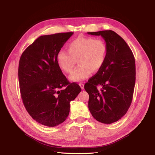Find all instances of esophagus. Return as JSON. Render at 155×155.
<instances>
[{
  "instance_id": "1",
  "label": "esophagus",
  "mask_w": 155,
  "mask_h": 155,
  "mask_svg": "<svg viewBox=\"0 0 155 155\" xmlns=\"http://www.w3.org/2000/svg\"><path fill=\"white\" fill-rule=\"evenodd\" d=\"M79 86L81 87V88L82 89H84V83L83 82H81L80 83H79Z\"/></svg>"
}]
</instances>
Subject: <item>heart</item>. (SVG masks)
<instances>
[{
    "label": "heart",
    "instance_id": "1",
    "mask_svg": "<svg viewBox=\"0 0 155 155\" xmlns=\"http://www.w3.org/2000/svg\"><path fill=\"white\" fill-rule=\"evenodd\" d=\"M68 51H58L56 61L59 68L70 73L78 61L79 67L70 76L72 81H81L87 78L91 72H97L105 63L107 54L105 42L92 37H79L70 43Z\"/></svg>",
    "mask_w": 155,
    "mask_h": 155
}]
</instances>
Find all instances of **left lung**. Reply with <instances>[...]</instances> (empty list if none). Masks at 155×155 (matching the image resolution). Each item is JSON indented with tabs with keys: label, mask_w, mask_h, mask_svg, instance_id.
Returning <instances> with one entry per match:
<instances>
[{
	"label": "left lung",
	"mask_w": 155,
	"mask_h": 155,
	"mask_svg": "<svg viewBox=\"0 0 155 155\" xmlns=\"http://www.w3.org/2000/svg\"><path fill=\"white\" fill-rule=\"evenodd\" d=\"M87 34L101 35L107 46L104 66L84 86L89 95L88 109L97 121L110 124L122 118L132 102L136 80L134 57L126 42L114 31ZM97 86L102 87L100 90Z\"/></svg>",
	"instance_id": "8db88e82"
}]
</instances>
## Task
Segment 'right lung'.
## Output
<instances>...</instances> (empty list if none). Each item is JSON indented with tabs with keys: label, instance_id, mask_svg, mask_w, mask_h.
<instances>
[{
	"label": "right lung",
	"instance_id": "1",
	"mask_svg": "<svg viewBox=\"0 0 155 155\" xmlns=\"http://www.w3.org/2000/svg\"><path fill=\"white\" fill-rule=\"evenodd\" d=\"M73 34L40 36L19 60L18 76L23 104L33 119L45 126L55 127L66 120L70 101L81 91L78 84L68 81L56 61L58 51Z\"/></svg>",
	"mask_w": 155,
	"mask_h": 155
}]
</instances>
